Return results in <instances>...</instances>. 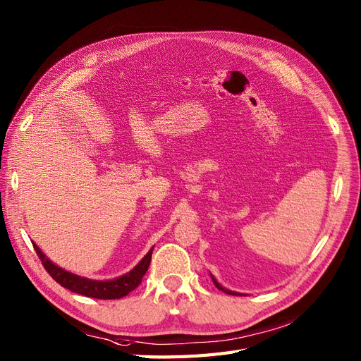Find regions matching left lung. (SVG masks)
<instances>
[{
  "label": "left lung",
  "instance_id": "left-lung-1",
  "mask_svg": "<svg viewBox=\"0 0 361 361\" xmlns=\"http://www.w3.org/2000/svg\"><path fill=\"white\" fill-rule=\"evenodd\" d=\"M210 276H212V281H213V283L216 285V288H217V289H220V290H224V293H226V294H229V295H246V294L235 293V290H231V289H228V288L222 286V285H220V283L216 281V277H214L212 273H210Z\"/></svg>",
  "mask_w": 361,
  "mask_h": 361
}]
</instances>
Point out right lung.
<instances>
[{"label": "right lung", "instance_id": "1", "mask_svg": "<svg viewBox=\"0 0 361 361\" xmlns=\"http://www.w3.org/2000/svg\"><path fill=\"white\" fill-rule=\"evenodd\" d=\"M32 246L36 249L39 258L42 259L44 270L51 274V277L56 283H60L66 289H71L72 293L99 300H115L126 297L127 294L132 293V290L141 283L142 277L145 276L151 262V253H153V247H151L145 257L139 261L129 273L115 279H108V281H94V279L78 276L75 273L61 269L60 265H56L46 257L36 243H32Z\"/></svg>", "mask_w": 361, "mask_h": 361}]
</instances>
